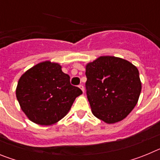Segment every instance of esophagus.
I'll list each match as a JSON object with an SVG mask.
<instances>
[{
  "label": "esophagus",
  "instance_id": "34e87169",
  "mask_svg": "<svg viewBox=\"0 0 160 160\" xmlns=\"http://www.w3.org/2000/svg\"><path fill=\"white\" fill-rule=\"evenodd\" d=\"M78 87H79V88H80V89H81L82 90V92H84V87H83L82 85V84H81V85H79Z\"/></svg>",
  "mask_w": 160,
  "mask_h": 160
}]
</instances>
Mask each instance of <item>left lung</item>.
<instances>
[{"mask_svg":"<svg viewBox=\"0 0 160 160\" xmlns=\"http://www.w3.org/2000/svg\"><path fill=\"white\" fill-rule=\"evenodd\" d=\"M86 76L91 111L103 122H119L138 102L142 89L139 73L128 61L102 56L86 66Z\"/></svg>","mask_w":160,"mask_h":160,"instance_id":"1","label":"left lung"}]
</instances>
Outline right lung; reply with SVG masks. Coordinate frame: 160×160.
Returning <instances> with one entry per match:
<instances>
[{
	"mask_svg": "<svg viewBox=\"0 0 160 160\" xmlns=\"http://www.w3.org/2000/svg\"><path fill=\"white\" fill-rule=\"evenodd\" d=\"M81 89L70 84V76L58 63L46 61L32 66L20 78L16 96L29 120L49 126L64 118Z\"/></svg>",
	"mask_w": 160,
	"mask_h": 160,
	"instance_id": "obj_1",
	"label": "right lung"
}]
</instances>
